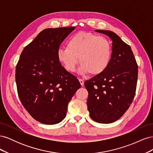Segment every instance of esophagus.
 Returning <instances> with one entry per match:
<instances>
[{
	"label": "esophagus",
	"instance_id": "34e87169",
	"mask_svg": "<svg viewBox=\"0 0 153 153\" xmlns=\"http://www.w3.org/2000/svg\"><path fill=\"white\" fill-rule=\"evenodd\" d=\"M79 82H80V84H81V85L82 86H83L84 85V80H83L82 79H80V78H79Z\"/></svg>",
	"mask_w": 153,
	"mask_h": 153
}]
</instances>
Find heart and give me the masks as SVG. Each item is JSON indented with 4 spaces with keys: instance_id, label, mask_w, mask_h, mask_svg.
Wrapping results in <instances>:
<instances>
[{
    "instance_id": "b5f03b06",
    "label": "heart",
    "mask_w": 153,
    "mask_h": 153,
    "mask_svg": "<svg viewBox=\"0 0 153 153\" xmlns=\"http://www.w3.org/2000/svg\"><path fill=\"white\" fill-rule=\"evenodd\" d=\"M112 55V47L107 38L82 31L72 36L66 47L57 52V59L67 71L75 70L79 58L81 71L94 76L106 70Z\"/></svg>"
}]
</instances>
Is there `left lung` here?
<instances>
[{"mask_svg":"<svg viewBox=\"0 0 153 153\" xmlns=\"http://www.w3.org/2000/svg\"><path fill=\"white\" fill-rule=\"evenodd\" d=\"M112 41V55L106 70L84 83L91 118L100 123L117 121L126 112L135 94L138 65L131 47L114 32L96 30Z\"/></svg>","mask_w":153,"mask_h":153,"instance_id":"obj_1","label":"left lung"}]
</instances>
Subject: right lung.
Returning a JSON list of instances; mask_svg holds the SVG:
<instances>
[{"instance_id": "obj_1", "label": "right lung", "mask_w": 153, "mask_h": 153, "mask_svg": "<svg viewBox=\"0 0 153 153\" xmlns=\"http://www.w3.org/2000/svg\"><path fill=\"white\" fill-rule=\"evenodd\" d=\"M75 27L46 29L23 50L15 79L21 102L31 116L46 124L65 118L68 105L80 87L59 61L57 50Z\"/></svg>"}]
</instances>
